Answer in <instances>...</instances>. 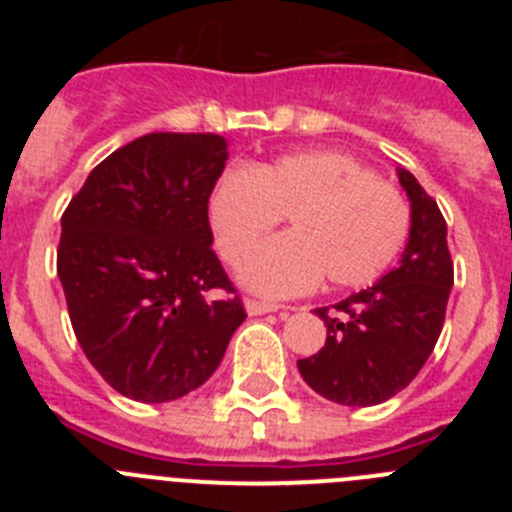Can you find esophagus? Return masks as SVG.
<instances>
[{
	"mask_svg": "<svg viewBox=\"0 0 512 512\" xmlns=\"http://www.w3.org/2000/svg\"><path fill=\"white\" fill-rule=\"evenodd\" d=\"M246 310L248 315H266V312H277L279 305H274V302H264V300H251V297H248Z\"/></svg>",
	"mask_w": 512,
	"mask_h": 512,
	"instance_id": "1",
	"label": "esophagus"
}]
</instances>
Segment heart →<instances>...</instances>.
Segmentation results:
<instances>
[{"label":"heart","mask_w":512,"mask_h":512,"mask_svg":"<svg viewBox=\"0 0 512 512\" xmlns=\"http://www.w3.org/2000/svg\"><path fill=\"white\" fill-rule=\"evenodd\" d=\"M207 215L217 251L233 266L288 217L290 233L262 244L241 269L248 287L274 297L302 295L323 277L338 289L377 282L410 235L400 189L341 151H295L225 171Z\"/></svg>","instance_id":"heart-1"}]
</instances>
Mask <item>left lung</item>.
I'll use <instances>...</instances> for the list:
<instances>
[{
	"label": "left lung",
	"instance_id": "obj_1",
	"mask_svg": "<svg viewBox=\"0 0 512 512\" xmlns=\"http://www.w3.org/2000/svg\"><path fill=\"white\" fill-rule=\"evenodd\" d=\"M410 197V241L397 269L333 307H318L325 346L297 361L302 379L325 400L369 408L405 390L441 336L454 261L446 220L410 171H400Z\"/></svg>",
	"mask_w": 512,
	"mask_h": 512
}]
</instances>
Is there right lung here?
<instances>
[{"mask_svg": "<svg viewBox=\"0 0 512 512\" xmlns=\"http://www.w3.org/2000/svg\"><path fill=\"white\" fill-rule=\"evenodd\" d=\"M215 133H148L92 169L61 217L56 269L76 341L112 390L169 402L205 384L246 320L212 251Z\"/></svg>", "mask_w": 512, "mask_h": 512, "instance_id": "obj_1", "label": "right lung"}]
</instances>
